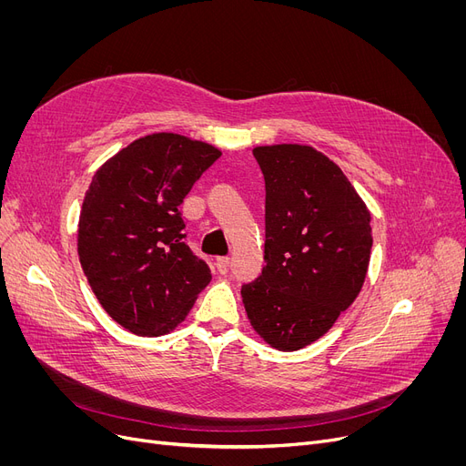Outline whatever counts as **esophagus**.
Returning a JSON list of instances; mask_svg holds the SVG:
<instances>
[{"mask_svg":"<svg viewBox=\"0 0 466 466\" xmlns=\"http://www.w3.org/2000/svg\"><path fill=\"white\" fill-rule=\"evenodd\" d=\"M228 268H230V258H228V257L217 258V270H218L220 274H227Z\"/></svg>","mask_w":466,"mask_h":466,"instance_id":"34e87169","label":"esophagus"}]
</instances>
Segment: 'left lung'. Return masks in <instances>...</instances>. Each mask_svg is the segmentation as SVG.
I'll return each mask as SVG.
<instances>
[{
	"label": "left lung",
	"instance_id": "1",
	"mask_svg": "<svg viewBox=\"0 0 466 466\" xmlns=\"http://www.w3.org/2000/svg\"><path fill=\"white\" fill-rule=\"evenodd\" d=\"M266 183L262 274L241 287L251 327L279 351L330 330L362 289L370 211L329 157L309 145L255 147Z\"/></svg>",
	"mask_w": 466,
	"mask_h": 466
}]
</instances>
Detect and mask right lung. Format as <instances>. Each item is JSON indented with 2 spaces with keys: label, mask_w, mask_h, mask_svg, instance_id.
Here are the masks:
<instances>
[{
  "label": "right lung",
  "mask_w": 466,
  "mask_h": 466,
  "mask_svg": "<svg viewBox=\"0 0 466 466\" xmlns=\"http://www.w3.org/2000/svg\"><path fill=\"white\" fill-rule=\"evenodd\" d=\"M220 157L217 147L158 132L96 171L79 217L77 251L97 302L127 330H174L211 281L185 243L179 206Z\"/></svg>",
  "instance_id": "1"
}]
</instances>
